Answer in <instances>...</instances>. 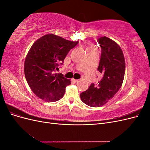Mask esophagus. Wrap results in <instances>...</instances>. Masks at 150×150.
I'll return each mask as SVG.
<instances>
[{
	"mask_svg": "<svg viewBox=\"0 0 150 150\" xmlns=\"http://www.w3.org/2000/svg\"><path fill=\"white\" fill-rule=\"evenodd\" d=\"M72 81L74 83H78L79 80L78 79H72Z\"/></svg>",
	"mask_w": 150,
	"mask_h": 150,
	"instance_id": "esophagus-1",
	"label": "esophagus"
}]
</instances>
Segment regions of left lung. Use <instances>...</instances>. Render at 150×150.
Masks as SVG:
<instances>
[{
    "label": "left lung",
    "instance_id": "left-lung-1",
    "mask_svg": "<svg viewBox=\"0 0 150 150\" xmlns=\"http://www.w3.org/2000/svg\"><path fill=\"white\" fill-rule=\"evenodd\" d=\"M98 42L101 49L98 67L101 79L80 94L82 101L91 107L103 106L114 97L121 87L125 72V57L119 45L106 36Z\"/></svg>",
    "mask_w": 150,
    "mask_h": 150
}]
</instances>
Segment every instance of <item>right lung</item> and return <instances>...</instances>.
<instances>
[{"label": "right lung", "mask_w": 150, "mask_h": 150, "mask_svg": "<svg viewBox=\"0 0 150 150\" xmlns=\"http://www.w3.org/2000/svg\"><path fill=\"white\" fill-rule=\"evenodd\" d=\"M78 44L49 34L40 38L30 47L24 62L25 79L33 92L43 101L55 102L64 96L71 80L55 71Z\"/></svg>", "instance_id": "add662e5"}]
</instances>
